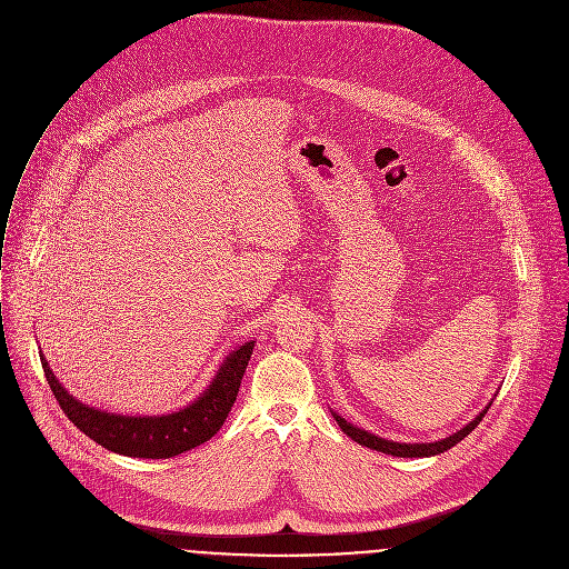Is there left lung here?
<instances>
[{
	"label": "left lung",
	"mask_w": 569,
	"mask_h": 569,
	"mask_svg": "<svg viewBox=\"0 0 569 569\" xmlns=\"http://www.w3.org/2000/svg\"><path fill=\"white\" fill-rule=\"evenodd\" d=\"M489 408H491V403H489L471 423H467L462 430L452 432V435L446 437V439L430 441V443H401V441L383 439V437H377V435H372V432H368V430H363V428L352 426L350 421H346L343 417H338L336 412H331V415H333V419L338 421V426L343 428V432H346L348 437H352V439H355L357 443H361V446H368V448H372V450L386 452V456H397V458H430V456H439V452H443V450L452 448L456 443H460V441L482 421V417L487 415Z\"/></svg>",
	"instance_id": "left-lung-1"
}]
</instances>
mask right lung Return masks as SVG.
<instances>
[{
    "label": "right lung",
    "instance_id": "right-lung-1",
    "mask_svg": "<svg viewBox=\"0 0 569 569\" xmlns=\"http://www.w3.org/2000/svg\"><path fill=\"white\" fill-rule=\"evenodd\" d=\"M253 346L256 340L242 343L238 350L226 357L212 383L192 403L177 412L157 417L113 415L91 408L62 388L42 352L40 361L60 408L89 439L111 452H119V456L166 460L208 441L223 426L238 399V390L251 361Z\"/></svg>",
    "mask_w": 569,
    "mask_h": 569
}]
</instances>
